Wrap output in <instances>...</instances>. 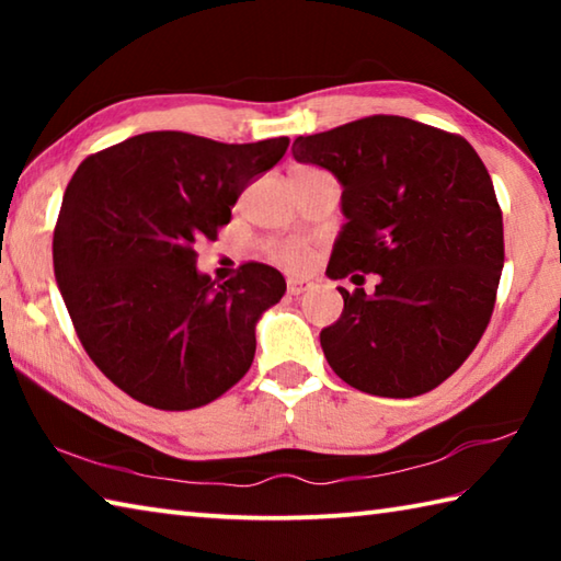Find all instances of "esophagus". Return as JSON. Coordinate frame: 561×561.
I'll list each match as a JSON object with an SVG mask.
<instances>
[{
    "instance_id": "esophagus-1",
    "label": "esophagus",
    "mask_w": 561,
    "mask_h": 561,
    "mask_svg": "<svg viewBox=\"0 0 561 561\" xmlns=\"http://www.w3.org/2000/svg\"><path fill=\"white\" fill-rule=\"evenodd\" d=\"M309 287H311L309 279H301V277H289L287 279V291L294 294V297H297V294H304Z\"/></svg>"
}]
</instances>
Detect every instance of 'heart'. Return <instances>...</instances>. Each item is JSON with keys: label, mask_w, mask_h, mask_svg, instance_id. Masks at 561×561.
Masks as SVG:
<instances>
[{"label": "heart", "mask_w": 561, "mask_h": 561, "mask_svg": "<svg viewBox=\"0 0 561 561\" xmlns=\"http://www.w3.org/2000/svg\"><path fill=\"white\" fill-rule=\"evenodd\" d=\"M274 260L289 270H299L309 262V250L301 242H282L272 250Z\"/></svg>", "instance_id": "b5f03b06"}]
</instances>
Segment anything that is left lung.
Here are the masks:
<instances>
[{"instance_id":"left-lung-1","label":"left lung","mask_w":561,"mask_h":561,"mask_svg":"<svg viewBox=\"0 0 561 561\" xmlns=\"http://www.w3.org/2000/svg\"><path fill=\"white\" fill-rule=\"evenodd\" d=\"M294 160L329 170L346 222L327 274L374 294L344 297L319 341L334 374L358 391H433L485 331L505 264L502 213L488 168L468 140L403 116L360 118L299 136Z\"/></svg>"}]
</instances>
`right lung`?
<instances>
[{"mask_svg": "<svg viewBox=\"0 0 561 561\" xmlns=\"http://www.w3.org/2000/svg\"><path fill=\"white\" fill-rule=\"evenodd\" d=\"M289 138L217 144L153 130L89 156L64 193L54 274L83 348L103 376L160 411H193L250 371L260 317L287 291L247 262L215 284L195 242L215 240L242 190Z\"/></svg>", "mask_w": 561, "mask_h": 561, "instance_id": "1", "label": "right lung"}]
</instances>
